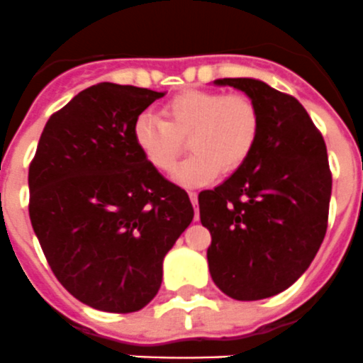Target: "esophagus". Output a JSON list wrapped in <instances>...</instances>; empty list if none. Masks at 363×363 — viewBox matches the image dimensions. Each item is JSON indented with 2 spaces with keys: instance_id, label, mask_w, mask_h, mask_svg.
<instances>
[{
  "instance_id": "34e87169",
  "label": "esophagus",
  "mask_w": 363,
  "mask_h": 363,
  "mask_svg": "<svg viewBox=\"0 0 363 363\" xmlns=\"http://www.w3.org/2000/svg\"><path fill=\"white\" fill-rule=\"evenodd\" d=\"M189 201H191V204H194L195 208V220H199V202H197V194L195 191H189Z\"/></svg>"
}]
</instances>
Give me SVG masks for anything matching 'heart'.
Instances as JSON below:
<instances>
[{
  "label": "heart",
  "instance_id": "obj_1",
  "mask_svg": "<svg viewBox=\"0 0 363 363\" xmlns=\"http://www.w3.org/2000/svg\"><path fill=\"white\" fill-rule=\"evenodd\" d=\"M166 119L143 112L133 123V143L159 172H169L184 148L191 150L175 168L174 179L184 186H202L218 169L231 174L253 153L260 133V113L246 96L211 90L177 94L162 108Z\"/></svg>",
  "mask_w": 363,
  "mask_h": 363
}]
</instances>
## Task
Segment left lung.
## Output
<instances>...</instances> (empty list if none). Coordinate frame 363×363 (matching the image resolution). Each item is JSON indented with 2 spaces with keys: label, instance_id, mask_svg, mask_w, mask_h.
Returning a JSON list of instances; mask_svg holds the SVG:
<instances>
[{
  "label": "left lung",
  "instance_id": "8db88e82",
  "mask_svg": "<svg viewBox=\"0 0 363 363\" xmlns=\"http://www.w3.org/2000/svg\"><path fill=\"white\" fill-rule=\"evenodd\" d=\"M259 108L253 153L230 179L199 194L202 226L211 233L213 282L235 300L279 295L315 259L328 230L331 172L322 133L293 96L264 81L226 77Z\"/></svg>",
  "mask_w": 363,
  "mask_h": 363
}]
</instances>
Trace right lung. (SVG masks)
I'll return each mask as SVG.
<instances>
[{"instance_id":"1","label":"right lung","mask_w":363,"mask_h":363,"mask_svg":"<svg viewBox=\"0 0 363 363\" xmlns=\"http://www.w3.org/2000/svg\"><path fill=\"white\" fill-rule=\"evenodd\" d=\"M164 92L99 83L48 119L28 168L32 228L55 279L90 308L139 311L162 260L194 220L184 189L133 143V123Z\"/></svg>"}]
</instances>
